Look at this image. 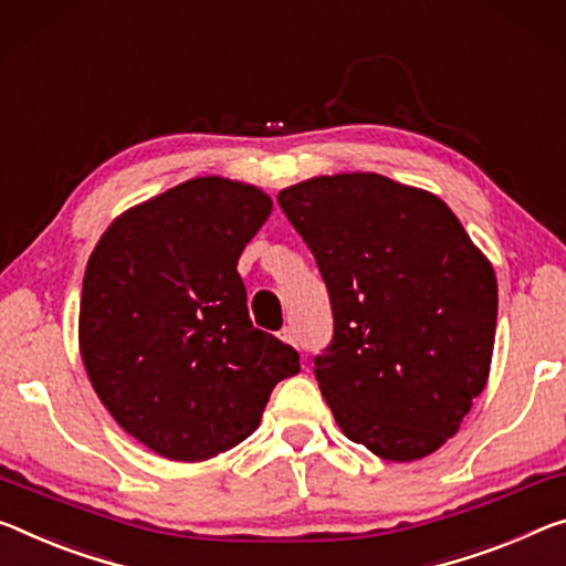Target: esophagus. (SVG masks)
Listing matches in <instances>:
<instances>
[{
  "instance_id": "esophagus-1",
  "label": "esophagus",
  "mask_w": 566,
  "mask_h": 566,
  "mask_svg": "<svg viewBox=\"0 0 566 566\" xmlns=\"http://www.w3.org/2000/svg\"><path fill=\"white\" fill-rule=\"evenodd\" d=\"M280 339H282V343H286V345L297 347V332H294L292 325H284V327L280 329Z\"/></svg>"
}]
</instances>
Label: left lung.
<instances>
[{
    "label": "left lung",
    "instance_id": "8db88e82",
    "mask_svg": "<svg viewBox=\"0 0 566 566\" xmlns=\"http://www.w3.org/2000/svg\"><path fill=\"white\" fill-rule=\"evenodd\" d=\"M276 201L329 292L335 335L315 375L339 430L385 461L426 459L489 382L486 254L436 193L380 174L307 178Z\"/></svg>",
    "mask_w": 566,
    "mask_h": 566
}]
</instances>
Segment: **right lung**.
Instances as JSON below:
<instances>
[{
	"mask_svg": "<svg viewBox=\"0 0 566 566\" xmlns=\"http://www.w3.org/2000/svg\"><path fill=\"white\" fill-rule=\"evenodd\" d=\"M272 213L262 188L184 181L123 211L87 259L80 357L125 433L209 461L254 433L297 349L249 319L239 256Z\"/></svg>",
	"mask_w": 566,
	"mask_h": 566,
	"instance_id": "obj_1",
	"label": "right lung"
}]
</instances>
